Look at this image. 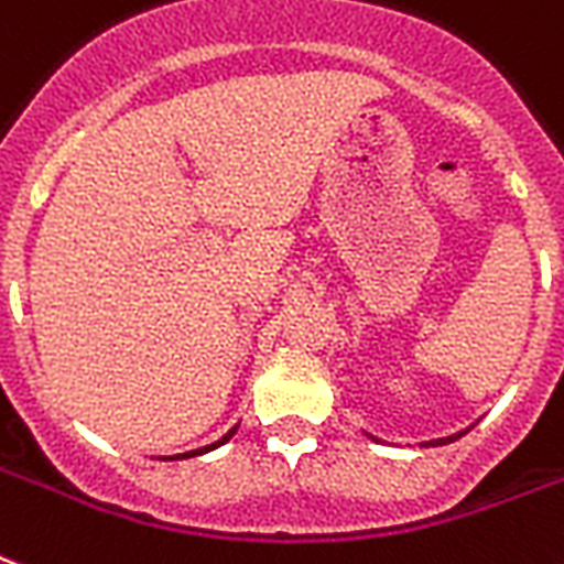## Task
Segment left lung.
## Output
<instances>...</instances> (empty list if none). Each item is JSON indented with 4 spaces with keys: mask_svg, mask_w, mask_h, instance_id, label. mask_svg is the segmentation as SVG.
<instances>
[{
    "mask_svg": "<svg viewBox=\"0 0 564 564\" xmlns=\"http://www.w3.org/2000/svg\"><path fill=\"white\" fill-rule=\"evenodd\" d=\"M467 432H470V429H464V432H455V435H449V437H437V441H423V444H420V446H444V444H453V441H458V437L467 435ZM367 437H372V441H378V437H376V435H369V432H367Z\"/></svg>",
    "mask_w": 564,
    "mask_h": 564,
    "instance_id": "obj_1",
    "label": "left lung"
}]
</instances>
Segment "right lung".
Instances as JSON below:
<instances>
[{"label": "right lung", "instance_id": "1", "mask_svg": "<svg viewBox=\"0 0 564 564\" xmlns=\"http://www.w3.org/2000/svg\"><path fill=\"white\" fill-rule=\"evenodd\" d=\"M236 429H239V425H234V429H230V432H227V435L221 437V441H215V444H209V446H200V449H192V453H180V455H171V462H177V458H192V455H204V453H213V449H218V446H221V444H227V441H230V437L236 435Z\"/></svg>", "mask_w": 564, "mask_h": 564}]
</instances>
